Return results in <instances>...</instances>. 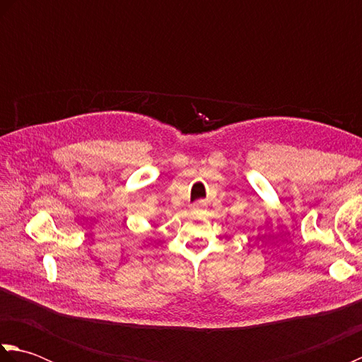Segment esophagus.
Listing matches in <instances>:
<instances>
[{"label":"esophagus","mask_w":362,"mask_h":362,"mask_svg":"<svg viewBox=\"0 0 362 362\" xmlns=\"http://www.w3.org/2000/svg\"><path fill=\"white\" fill-rule=\"evenodd\" d=\"M205 205H206V204H205V201H197L193 206H194L196 210H201V209H205Z\"/></svg>","instance_id":"1"}]
</instances>
